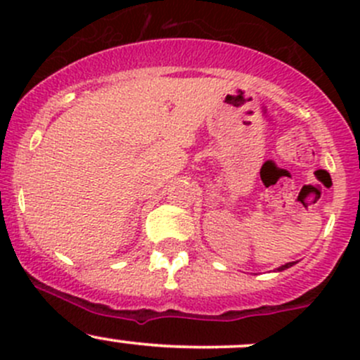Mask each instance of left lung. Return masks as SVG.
<instances>
[{"label": "left lung", "instance_id": "left-lung-1", "mask_svg": "<svg viewBox=\"0 0 360 360\" xmlns=\"http://www.w3.org/2000/svg\"><path fill=\"white\" fill-rule=\"evenodd\" d=\"M292 264H296V261H291V263H285V264H282V266H278V268H277V271H282V270H285V268H291Z\"/></svg>", "mask_w": 360, "mask_h": 360}]
</instances>
